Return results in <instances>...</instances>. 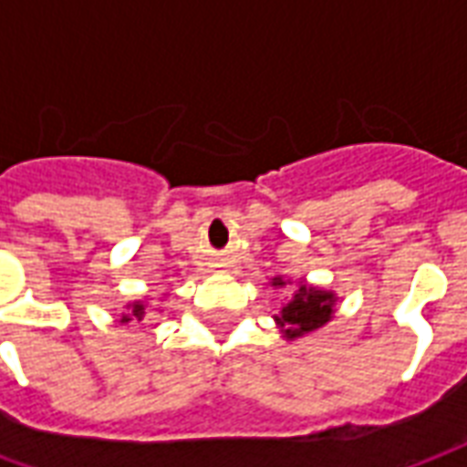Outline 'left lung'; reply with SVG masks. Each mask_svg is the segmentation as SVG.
Listing matches in <instances>:
<instances>
[{
	"instance_id": "1",
	"label": "left lung",
	"mask_w": 467,
	"mask_h": 467,
	"mask_svg": "<svg viewBox=\"0 0 467 467\" xmlns=\"http://www.w3.org/2000/svg\"><path fill=\"white\" fill-rule=\"evenodd\" d=\"M275 285L285 283L277 277ZM333 293H323V290L300 285V290L295 293L293 303L283 307L275 320L283 327L285 337H300V335L313 333L317 327H323L333 317Z\"/></svg>"
}]
</instances>
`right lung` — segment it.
Returning a JSON list of instances; mask_svg holds the SVG:
<instances>
[{
    "label": "right lung",
    "instance_id": "obj_1",
    "mask_svg": "<svg viewBox=\"0 0 467 467\" xmlns=\"http://www.w3.org/2000/svg\"><path fill=\"white\" fill-rule=\"evenodd\" d=\"M132 317H137V320H142L144 317V305L142 303H134L132 305ZM130 315H124L122 317V323H127V320H132Z\"/></svg>",
    "mask_w": 467,
    "mask_h": 467
}]
</instances>
